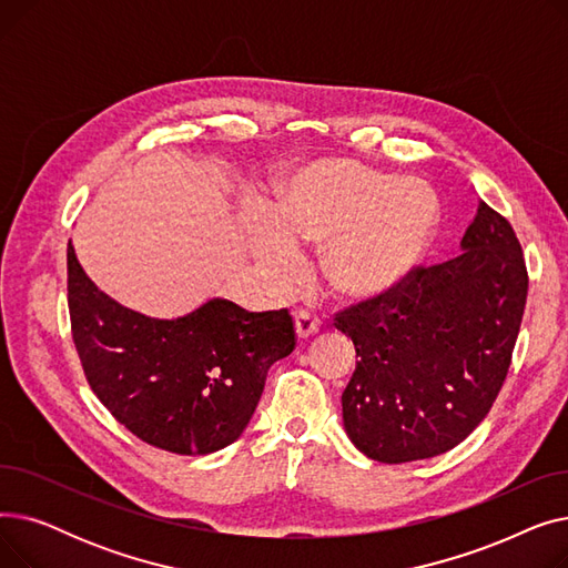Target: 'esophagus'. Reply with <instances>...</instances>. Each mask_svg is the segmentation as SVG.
I'll return each mask as SVG.
<instances>
[{
    "mask_svg": "<svg viewBox=\"0 0 568 568\" xmlns=\"http://www.w3.org/2000/svg\"><path fill=\"white\" fill-rule=\"evenodd\" d=\"M294 329L300 338H311L320 332V317H315L311 311H296L294 313Z\"/></svg>",
    "mask_w": 568,
    "mask_h": 568,
    "instance_id": "esophagus-1",
    "label": "esophagus"
}]
</instances>
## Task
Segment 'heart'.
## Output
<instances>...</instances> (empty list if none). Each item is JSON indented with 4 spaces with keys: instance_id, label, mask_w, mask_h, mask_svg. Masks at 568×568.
<instances>
[{
    "instance_id": "obj_1",
    "label": "heart",
    "mask_w": 568,
    "mask_h": 568,
    "mask_svg": "<svg viewBox=\"0 0 568 568\" xmlns=\"http://www.w3.org/2000/svg\"><path fill=\"white\" fill-rule=\"evenodd\" d=\"M439 221L424 179H398L352 159H324L278 186L272 214L253 209L255 255L290 272L292 244H324L320 266L334 292L366 300L394 290L422 260Z\"/></svg>"
}]
</instances>
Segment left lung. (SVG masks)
<instances>
[{
  "instance_id": "1",
  "label": "left lung",
  "mask_w": 568,
  "mask_h": 568,
  "mask_svg": "<svg viewBox=\"0 0 568 568\" xmlns=\"http://www.w3.org/2000/svg\"><path fill=\"white\" fill-rule=\"evenodd\" d=\"M460 251L336 315L359 356L343 426L373 460L452 452L486 419L509 373L529 283L520 242L481 200Z\"/></svg>"
}]
</instances>
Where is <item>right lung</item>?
<instances>
[{
	"label": "right lung",
	"mask_w": 568,
	"mask_h": 568,
	"mask_svg": "<svg viewBox=\"0 0 568 568\" xmlns=\"http://www.w3.org/2000/svg\"><path fill=\"white\" fill-rule=\"evenodd\" d=\"M69 311L89 386L142 442L204 456L242 437L272 364L294 349L287 308L248 313L209 300L172 320L116 304L69 242Z\"/></svg>",
	"instance_id": "obj_1"
}]
</instances>
